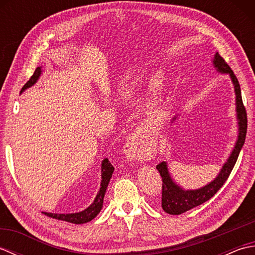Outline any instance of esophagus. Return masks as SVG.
<instances>
[{
    "label": "esophagus",
    "mask_w": 255,
    "mask_h": 255,
    "mask_svg": "<svg viewBox=\"0 0 255 255\" xmlns=\"http://www.w3.org/2000/svg\"><path fill=\"white\" fill-rule=\"evenodd\" d=\"M126 148H127V150H126V153H127V155H128V159H130V161L137 160V158H136V154H134L133 150H132V148H131V145L127 143Z\"/></svg>",
    "instance_id": "obj_1"
}]
</instances>
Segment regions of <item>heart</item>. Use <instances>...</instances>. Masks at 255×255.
Wrapping results in <instances>:
<instances>
[{
  "label": "heart",
  "mask_w": 255,
  "mask_h": 255,
  "mask_svg": "<svg viewBox=\"0 0 255 255\" xmlns=\"http://www.w3.org/2000/svg\"><path fill=\"white\" fill-rule=\"evenodd\" d=\"M166 82V75L164 72H158L155 73L150 80V90L154 95L159 94L164 88Z\"/></svg>",
  "instance_id": "obj_1"
}]
</instances>
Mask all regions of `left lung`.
<instances>
[{
	"label": "left lung",
	"mask_w": 255,
	"mask_h": 255,
	"mask_svg": "<svg viewBox=\"0 0 255 255\" xmlns=\"http://www.w3.org/2000/svg\"><path fill=\"white\" fill-rule=\"evenodd\" d=\"M213 66L217 72L228 74L231 79L232 84H234L236 94V113L238 121L237 141L230 155L228 156V159H227L223 167L220 169L218 175L213 181L209 182L207 185L197 189H184L180 185H177L170 174L169 169H167V163L165 161L161 162V163L156 165V169H158L162 177V182H163V184H162V208H163L165 213L170 215H181L189 209L204 204L213 197L219 191L220 187L224 185V183L230 175V173L237 162L238 156H239L240 151L246 141L248 119L246 108L242 103L239 81H238L234 71L225 62L223 57H220L218 52L215 53L213 59ZM176 118V116L173 118L172 123Z\"/></svg>",
	"instance_id": "8db88e82"
}]
</instances>
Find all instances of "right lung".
Wrapping results in <instances>:
<instances>
[{
  "mask_svg": "<svg viewBox=\"0 0 255 255\" xmlns=\"http://www.w3.org/2000/svg\"><path fill=\"white\" fill-rule=\"evenodd\" d=\"M41 68L42 67H37L34 74L31 75V78L29 81H27V83L23 86L20 93L27 89L31 88L32 85H35L38 80H39L40 75H41ZM114 172V166L111 164V162L108 161V159H104L102 161V167H101V176H102V181H101V187L100 191L97 193L96 197L94 199V202L92 203L88 208L79 211V213H73V214H53V213H44L49 217L56 218L59 220H64L68 221V223L75 224V225H81V224H86L91 221L92 219H94L97 215L100 214V211L103 208V202H104V196L106 193V189L108 186V183H110L112 175Z\"/></svg>",
  "mask_w": 255,
  "mask_h": 255,
  "instance_id": "1",
  "label": "right lung"
}]
</instances>
